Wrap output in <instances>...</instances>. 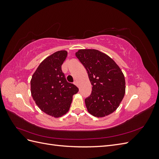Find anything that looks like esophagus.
I'll return each instance as SVG.
<instances>
[{"label":"esophagus","instance_id":"34e87169","mask_svg":"<svg viewBox=\"0 0 159 159\" xmlns=\"http://www.w3.org/2000/svg\"><path fill=\"white\" fill-rule=\"evenodd\" d=\"M74 84H75L76 86H78V81H74Z\"/></svg>","mask_w":159,"mask_h":159}]
</instances>
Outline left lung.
Listing matches in <instances>:
<instances>
[{"label": "left lung", "mask_w": 159, "mask_h": 159, "mask_svg": "<svg viewBox=\"0 0 159 159\" xmlns=\"http://www.w3.org/2000/svg\"><path fill=\"white\" fill-rule=\"evenodd\" d=\"M75 56L87 70L92 91L85 99L88 112L96 117L113 113L125 93L124 74L115 61L95 49H81Z\"/></svg>", "instance_id": "obj_1"}]
</instances>
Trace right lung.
<instances>
[{
  "label": "right lung",
  "instance_id": "right-lung-1",
  "mask_svg": "<svg viewBox=\"0 0 159 159\" xmlns=\"http://www.w3.org/2000/svg\"><path fill=\"white\" fill-rule=\"evenodd\" d=\"M68 52L57 51L48 56L38 66L30 81L31 95L37 106L55 118L68 111L73 95L79 91L67 81L61 71Z\"/></svg>",
  "mask_w": 159,
  "mask_h": 159
}]
</instances>
